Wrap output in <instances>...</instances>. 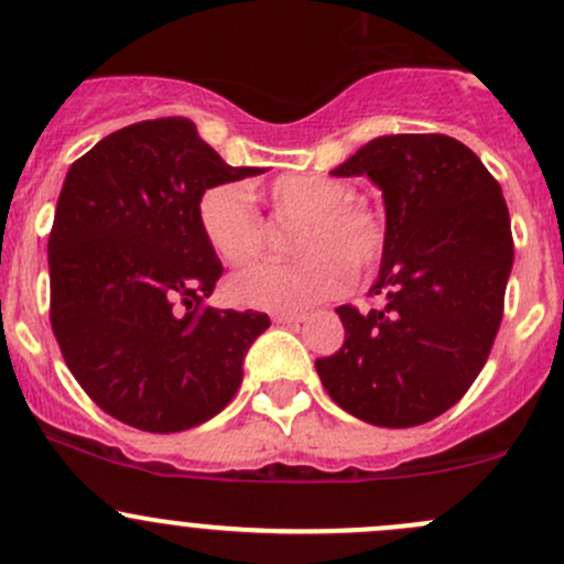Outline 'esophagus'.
I'll list each match as a JSON object with an SVG mask.
<instances>
[{"label": "esophagus", "mask_w": 564, "mask_h": 564, "mask_svg": "<svg viewBox=\"0 0 564 564\" xmlns=\"http://www.w3.org/2000/svg\"><path fill=\"white\" fill-rule=\"evenodd\" d=\"M305 314H275V322L278 324H289V327H292V324H303L305 322Z\"/></svg>", "instance_id": "obj_1"}]
</instances>
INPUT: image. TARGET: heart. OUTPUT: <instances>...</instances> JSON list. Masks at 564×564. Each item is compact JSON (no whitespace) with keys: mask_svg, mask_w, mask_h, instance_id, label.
<instances>
[{"mask_svg":"<svg viewBox=\"0 0 564 564\" xmlns=\"http://www.w3.org/2000/svg\"><path fill=\"white\" fill-rule=\"evenodd\" d=\"M272 213L300 215L292 248L297 261L259 264L229 281L235 303L259 311L294 314L335 297L366 272L384 250V224L351 187L327 174H281L261 191ZM198 229L226 264H248L264 248V224L253 202L235 182L207 187L198 198Z\"/></svg>","mask_w":564,"mask_h":564,"instance_id":"b5f03b06","label":"heart"}]
</instances>
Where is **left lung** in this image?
I'll list each match as a JSON object with an SVG mask.
<instances>
[{
    "mask_svg": "<svg viewBox=\"0 0 564 564\" xmlns=\"http://www.w3.org/2000/svg\"><path fill=\"white\" fill-rule=\"evenodd\" d=\"M382 191L384 250L368 314L340 305L344 346L316 360L344 412L412 429L453 406L482 371L502 322L513 235L502 187L442 133L377 135L335 166Z\"/></svg>",
    "mask_w": 564,
    "mask_h": 564,
    "instance_id": "8db88e82",
    "label": "left lung"
}]
</instances>
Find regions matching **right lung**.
I'll list each match as a JSON object with an SVG mask.
<instances>
[{
  "label": "right lung",
  "mask_w": 564,
  "mask_h": 564,
  "mask_svg": "<svg viewBox=\"0 0 564 564\" xmlns=\"http://www.w3.org/2000/svg\"><path fill=\"white\" fill-rule=\"evenodd\" d=\"M261 172L229 166L185 117L128 124L67 169L48 237L51 327L111 417L172 434L240 390L270 318L207 305L224 264L196 207L207 187Z\"/></svg>",
  "instance_id": "add662e5"
}]
</instances>
